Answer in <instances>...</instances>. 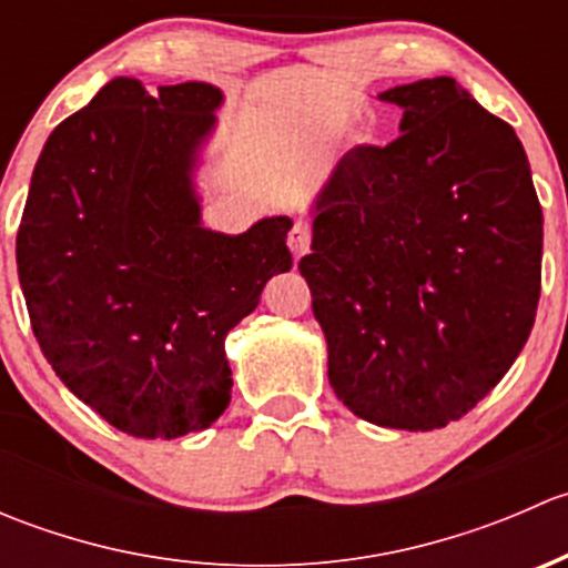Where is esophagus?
Instances as JSON below:
<instances>
[{
    "label": "esophagus",
    "mask_w": 568,
    "mask_h": 568,
    "mask_svg": "<svg viewBox=\"0 0 568 568\" xmlns=\"http://www.w3.org/2000/svg\"><path fill=\"white\" fill-rule=\"evenodd\" d=\"M288 247L294 252V257H302L311 250V225L307 222H294V227L288 233Z\"/></svg>",
    "instance_id": "1"
}]
</instances>
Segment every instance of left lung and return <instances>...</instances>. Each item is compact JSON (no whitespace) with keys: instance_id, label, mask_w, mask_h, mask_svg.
I'll use <instances>...</instances> for the list:
<instances>
[{"instance_id":"1","label":"left lung","mask_w":568,"mask_h":568,"mask_svg":"<svg viewBox=\"0 0 568 568\" xmlns=\"http://www.w3.org/2000/svg\"><path fill=\"white\" fill-rule=\"evenodd\" d=\"M379 99L404 109L398 140L335 164L300 272L343 406L432 432L467 415L523 352L544 216L519 136L454 79Z\"/></svg>"}]
</instances>
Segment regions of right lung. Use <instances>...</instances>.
<instances>
[{
  "label": "right lung",
  "instance_id": "right-lung-1",
  "mask_svg": "<svg viewBox=\"0 0 568 568\" xmlns=\"http://www.w3.org/2000/svg\"><path fill=\"white\" fill-rule=\"evenodd\" d=\"M225 104L205 82L118 77L62 120L16 236L32 332L54 374L140 439L209 428L231 404L225 337L291 268L294 222L203 225L197 175Z\"/></svg>",
  "mask_w": 568,
  "mask_h": 568
}]
</instances>
